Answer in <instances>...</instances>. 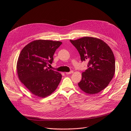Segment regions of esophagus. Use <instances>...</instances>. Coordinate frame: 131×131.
<instances>
[{
	"mask_svg": "<svg viewBox=\"0 0 131 131\" xmlns=\"http://www.w3.org/2000/svg\"><path fill=\"white\" fill-rule=\"evenodd\" d=\"M73 71H71V72H66L65 73H66V75H69V74H72V73H73Z\"/></svg>",
	"mask_w": 131,
	"mask_h": 131,
	"instance_id": "obj_1",
	"label": "esophagus"
}]
</instances>
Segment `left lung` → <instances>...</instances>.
<instances>
[{
	"label": "left lung",
	"mask_w": 131,
	"mask_h": 131,
	"mask_svg": "<svg viewBox=\"0 0 131 131\" xmlns=\"http://www.w3.org/2000/svg\"><path fill=\"white\" fill-rule=\"evenodd\" d=\"M70 41L78 50L81 61H88V68L82 73L79 86L89 94L99 93L108 86L115 74V60L112 49L104 41L93 37Z\"/></svg>",
	"instance_id": "left-lung-1"
}]
</instances>
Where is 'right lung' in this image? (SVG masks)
<instances>
[{"instance_id": "right-lung-1", "label": "right lung", "mask_w": 131, "mask_h": 131, "mask_svg": "<svg viewBox=\"0 0 131 131\" xmlns=\"http://www.w3.org/2000/svg\"><path fill=\"white\" fill-rule=\"evenodd\" d=\"M62 44L60 41L38 40L25 46L17 62V72L20 82L34 95L45 98L57 89L61 74L49 70L53 54Z\"/></svg>"}]
</instances>
